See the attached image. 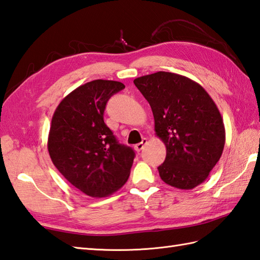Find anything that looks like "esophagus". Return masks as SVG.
Segmentation results:
<instances>
[{
    "label": "esophagus",
    "instance_id": "1",
    "mask_svg": "<svg viewBox=\"0 0 260 260\" xmlns=\"http://www.w3.org/2000/svg\"><path fill=\"white\" fill-rule=\"evenodd\" d=\"M147 142H148V140L146 139V138H143L141 142L137 143V145L135 146V150H136V151H138V152L141 151V150L143 149V147H145V146L147 145Z\"/></svg>",
    "mask_w": 260,
    "mask_h": 260
}]
</instances>
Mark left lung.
<instances>
[{
	"mask_svg": "<svg viewBox=\"0 0 260 260\" xmlns=\"http://www.w3.org/2000/svg\"><path fill=\"white\" fill-rule=\"evenodd\" d=\"M153 113L154 131L167 149L160 178L178 189H193L208 178L226 141L216 103L203 86L180 74L159 71L135 79Z\"/></svg>",
	"mask_w": 260,
	"mask_h": 260,
	"instance_id": "1",
	"label": "left lung"
}]
</instances>
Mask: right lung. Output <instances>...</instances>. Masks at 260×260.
Listing matches in <instances>:
<instances>
[{
	"label": "right lung",
	"mask_w": 260,
	"mask_h": 260,
	"mask_svg": "<svg viewBox=\"0 0 260 260\" xmlns=\"http://www.w3.org/2000/svg\"><path fill=\"white\" fill-rule=\"evenodd\" d=\"M124 89L111 80H93L63 99L52 117L48 150L67 180L86 196L102 198L128 180L135 151L121 145L103 120L108 100Z\"/></svg>",
	"instance_id": "add662e5"
}]
</instances>
